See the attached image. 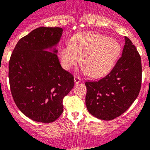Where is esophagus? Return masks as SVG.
<instances>
[{"label":"esophagus","instance_id":"obj_1","mask_svg":"<svg viewBox=\"0 0 150 150\" xmlns=\"http://www.w3.org/2000/svg\"><path fill=\"white\" fill-rule=\"evenodd\" d=\"M74 81H75V84H79V83L81 81V80L80 78H79V77H78V76H75V78H74Z\"/></svg>","mask_w":150,"mask_h":150}]
</instances>
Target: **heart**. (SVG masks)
<instances>
[{"mask_svg":"<svg viewBox=\"0 0 150 150\" xmlns=\"http://www.w3.org/2000/svg\"><path fill=\"white\" fill-rule=\"evenodd\" d=\"M121 51L119 43L95 32H85L77 35L71 44L62 47L59 51L61 64L69 70L80 62L84 65L82 70L93 78L108 73L116 61Z\"/></svg>","mask_w":150,"mask_h":150,"instance_id":"obj_1","label":"heart"}]
</instances>
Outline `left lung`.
<instances>
[{"label": "left lung", "instance_id": "left-lung-1", "mask_svg": "<svg viewBox=\"0 0 150 150\" xmlns=\"http://www.w3.org/2000/svg\"><path fill=\"white\" fill-rule=\"evenodd\" d=\"M122 57L110 72L97 81H87L85 103L88 112L101 120L120 116L140 93L142 80L141 58L128 38Z\"/></svg>", "mask_w": 150, "mask_h": 150}]
</instances>
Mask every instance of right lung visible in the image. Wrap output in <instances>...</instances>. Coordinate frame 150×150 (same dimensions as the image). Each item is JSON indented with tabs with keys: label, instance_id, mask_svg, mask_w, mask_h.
I'll return each mask as SVG.
<instances>
[{
	"label": "right lung",
	"instance_id": "right-lung-1",
	"mask_svg": "<svg viewBox=\"0 0 150 150\" xmlns=\"http://www.w3.org/2000/svg\"><path fill=\"white\" fill-rule=\"evenodd\" d=\"M62 28L39 27L18 41L9 62L10 91L16 105L32 120L53 122L63 112V98L74 87L57 47Z\"/></svg>",
	"mask_w": 150,
	"mask_h": 150
}]
</instances>
